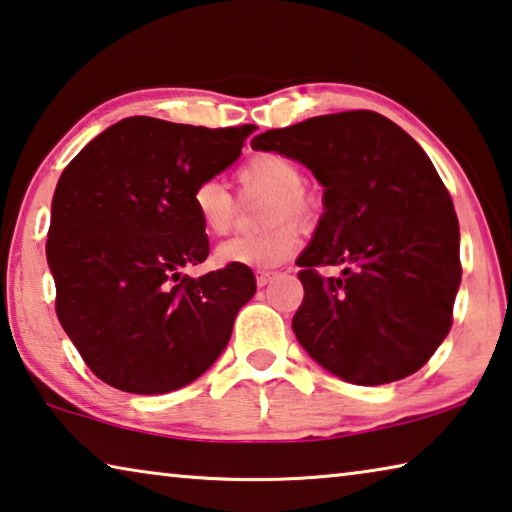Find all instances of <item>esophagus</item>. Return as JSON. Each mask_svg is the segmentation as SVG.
Segmentation results:
<instances>
[{"mask_svg":"<svg viewBox=\"0 0 512 512\" xmlns=\"http://www.w3.org/2000/svg\"><path fill=\"white\" fill-rule=\"evenodd\" d=\"M275 275H278L275 271H257V285L266 287L275 278Z\"/></svg>","mask_w":512,"mask_h":512,"instance_id":"obj_1","label":"esophagus"}]
</instances>
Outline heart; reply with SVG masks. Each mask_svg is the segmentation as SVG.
<instances>
[{
  "label": "heart",
  "mask_w": 512,
  "mask_h": 512,
  "mask_svg": "<svg viewBox=\"0 0 512 512\" xmlns=\"http://www.w3.org/2000/svg\"><path fill=\"white\" fill-rule=\"evenodd\" d=\"M241 193L266 196L259 223L269 225L257 234H241L216 248V264L246 266V269H275L285 264L300 246L294 221H310L314 200L303 189V170L282 154H255L237 170ZM191 205L200 225L214 237L232 230L234 200L221 182L205 180L191 193Z\"/></svg>",
  "instance_id": "1"
}]
</instances>
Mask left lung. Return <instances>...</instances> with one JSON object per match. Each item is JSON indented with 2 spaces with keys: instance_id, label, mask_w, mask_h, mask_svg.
Here are the masks:
<instances>
[{
  "instance_id": "left-lung-1",
  "label": "left lung",
  "mask_w": 512,
  "mask_h": 512,
  "mask_svg": "<svg viewBox=\"0 0 512 512\" xmlns=\"http://www.w3.org/2000/svg\"><path fill=\"white\" fill-rule=\"evenodd\" d=\"M250 145L300 161L326 189V212L296 259L300 346L355 385L419 371L449 335L462 278L458 216L428 154L376 111L316 116ZM319 265L345 271L323 279Z\"/></svg>"
}]
</instances>
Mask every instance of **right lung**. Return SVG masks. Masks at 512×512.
<instances>
[{
    "instance_id": "1",
    "label": "right lung",
    "mask_w": 512,
    "mask_h": 512,
    "mask_svg": "<svg viewBox=\"0 0 512 512\" xmlns=\"http://www.w3.org/2000/svg\"><path fill=\"white\" fill-rule=\"evenodd\" d=\"M255 125L207 129L132 116L61 173L47 232L56 316L104 383L166 394L202 376L255 296L246 266L189 278L209 255L191 205L200 182L239 159Z\"/></svg>"
}]
</instances>
